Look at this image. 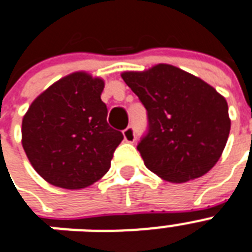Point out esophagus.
I'll return each instance as SVG.
<instances>
[{
	"mask_svg": "<svg viewBox=\"0 0 252 252\" xmlns=\"http://www.w3.org/2000/svg\"><path fill=\"white\" fill-rule=\"evenodd\" d=\"M124 138L126 142H128V143H134V142H135V139H136L135 130H134V127H132V126H128V127L125 128Z\"/></svg>",
	"mask_w": 252,
	"mask_h": 252,
	"instance_id": "34e87169",
	"label": "esophagus"
}]
</instances>
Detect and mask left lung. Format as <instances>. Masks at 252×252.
Wrapping results in <instances>:
<instances>
[{"label": "left lung", "instance_id": "8db88e82", "mask_svg": "<svg viewBox=\"0 0 252 252\" xmlns=\"http://www.w3.org/2000/svg\"><path fill=\"white\" fill-rule=\"evenodd\" d=\"M122 79L147 110L136 148L150 171L185 183L213 168L230 132L227 102L213 87L169 64L124 72Z\"/></svg>", "mask_w": 252, "mask_h": 252}]
</instances>
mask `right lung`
<instances>
[{"label":"right lung","instance_id":"obj_1","mask_svg":"<svg viewBox=\"0 0 252 252\" xmlns=\"http://www.w3.org/2000/svg\"><path fill=\"white\" fill-rule=\"evenodd\" d=\"M104 81L76 72L35 98L22 121V146L50 184L81 189L110 168L122 132L109 126Z\"/></svg>","mask_w":252,"mask_h":252}]
</instances>
